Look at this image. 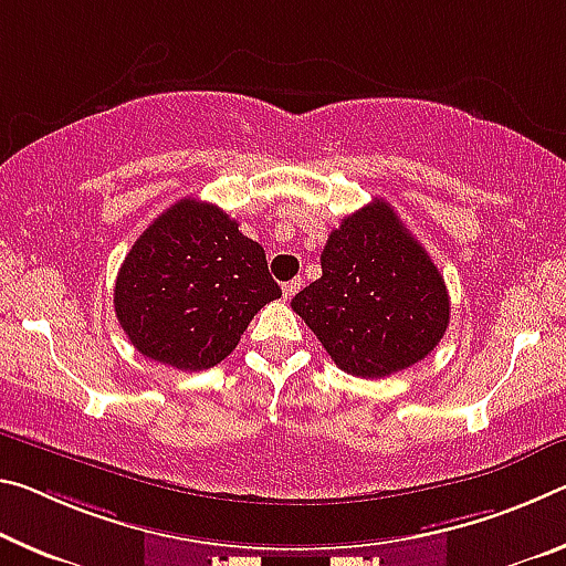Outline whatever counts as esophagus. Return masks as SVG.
<instances>
[{
  "label": "esophagus",
  "instance_id": "1",
  "mask_svg": "<svg viewBox=\"0 0 566 566\" xmlns=\"http://www.w3.org/2000/svg\"><path fill=\"white\" fill-rule=\"evenodd\" d=\"M302 280L297 276V280H292V282H286V284H282V292H284V300H292L294 294H297L300 290H302Z\"/></svg>",
  "mask_w": 566,
  "mask_h": 566
}]
</instances>
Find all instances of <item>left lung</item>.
I'll return each instance as SVG.
<instances>
[{
    "mask_svg": "<svg viewBox=\"0 0 566 566\" xmlns=\"http://www.w3.org/2000/svg\"><path fill=\"white\" fill-rule=\"evenodd\" d=\"M319 262L322 276L294 294L292 310L339 370L388 378L441 343L451 312L446 282L390 203L375 199L345 217Z\"/></svg>",
    "mask_w": 566,
    "mask_h": 566,
    "instance_id": "obj_1",
    "label": "left lung"
}]
</instances>
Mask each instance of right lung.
Masks as SVG:
<instances>
[{
    "label": "right lung",
    "instance_id": "obj_1",
    "mask_svg": "<svg viewBox=\"0 0 566 566\" xmlns=\"http://www.w3.org/2000/svg\"><path fill=\"white\" fill-rule=\"evenodd\" d=\"M282 297L264 249L219 206L181 199L143 231L113 290L133 347L176 370H209Z\"/></svg>",
    "mask_w": 566,
    "mask_h": 566
}]
</instances>
